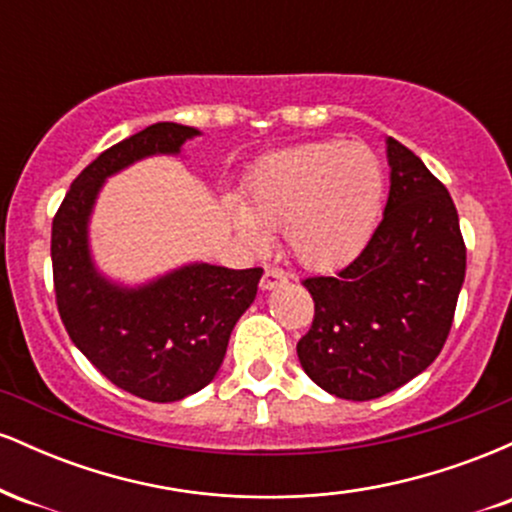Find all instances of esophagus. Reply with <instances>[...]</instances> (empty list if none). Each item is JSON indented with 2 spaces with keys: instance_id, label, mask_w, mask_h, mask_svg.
<instances>
[{
  "instance_id": "esophagus-1",
  "label": "esophagus",
  "mask_w": 512,
  "mask_h": 512,
  "mask_svg": "<svg viewBox=\"0 0 512 512\" xmlns=\"http://www.w3.org/2000/svg\"><path fill=\"white\" fill-rule=\"evenodd\" d=\"M286 279H289L286 272H281V269H276V267H269V269H264L260 289L262 291H272V289H276V286L286 284Z\"/></svg>"
}]
</instances>
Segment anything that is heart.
Listing matches in <instances>:
<instances>
[{
  "label": "heart",
  "mask_w": 512,
  "mask_h": 512,
  "mask_svg": "<svg viewBox=\"0 0 512 512\" xmlns=\"http://www.w3.org/2000/svg\"><path fill=\"white\" fill-rule=\"evenodd\" d=\"M383 197L385 173L375 151L330 139L264 161L245 192V209L226 202V214L250 248L264 250L267 233L284 231L298 262L334 269L368 243Z\"/></svg>",
  "instance_id": "b5f03b06"
}]
</instances>
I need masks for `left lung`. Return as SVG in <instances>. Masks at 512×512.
I'll use <instances>...</instances> for the list:
<instances>
[{
    "instance_id": "obj_1",
    "label": "left lung",
    "mask_w": 512,
    "mask_h": 512,
    "mask_svg": "<svg viewBox=\"0 0 512 512\" xmlns=\"http://www.w3.org/2000/svg\"><path fill=\"white\" fill-rule=\"evenodd\" d=\"M390 197L354 262L303 281L313 327L298 342L308 378L368 402L431 366L455 317L467 250L450 192L414 151L387 137Z\"/></svg>"
}]
</instances>
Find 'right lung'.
Listing matches in <instances>:
<instances>
[{
	"instance_id": "obj_1",
	"label": "right lung",
	"mask_w": 512,
	"mask_h": 512,
	"mask_svg": "<svg viewBox=\"0 0 512 512\" xmlns=\"http://www.w3.org/2000/svg\"><path fill=\"white\" fill-rule=\"evenodd\" d=\"M199 134L156 122L110 146L81 170L52 221V276L69 337L110 383L149 402H178L214 380L262 269L192 262L146 284H117L93 262L88 221L110 175L149 156H178Z\"/></svg>"
}]
</instances>
